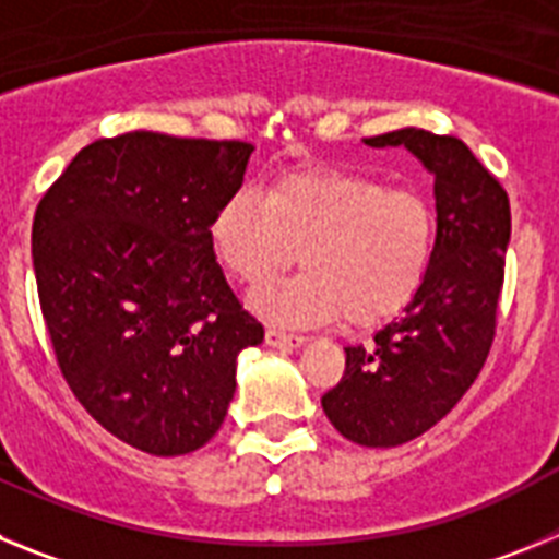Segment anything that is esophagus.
I'll list each match as a JSON object with an SVG mask.
<instances>
[{"label":"esophagus","mask_w":559,"mask_h":559,"mask_svg":"<svg viewBox=\"0 0 559 559\" xmlns=\"http://www.w3.org/2000/svg\"><path fill=\"white\" fill-rule=\"evenodd\" d=\"M265 344H269V347H280V349H294V347H302L305 335L285 333V330H280V328H269L265 330Z\"/></svg>","instance_id":"34e87169"}]
</instances>
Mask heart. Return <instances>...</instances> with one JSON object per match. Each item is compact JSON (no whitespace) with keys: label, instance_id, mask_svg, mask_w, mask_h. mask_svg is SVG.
Returning a JSON list of instances; mask_svg holds the SVG:
<instances>
[{"label":"heart","instance_id":"b5f03b06","mask_svg":"<svg viewBox=\"0 0 559 559\" xmlns=\"http://www.w3.org/2000/svg\"><path fill=\"white\" fill-rule=\"evenodd\" d=\"M437 210L414 187L349 167H302L269 190L240 187L212 215L210 243L237 283L257 288L299 263L308 271L257 290L276 322H386L414 302L437 257Z\"/></svg>","mask_w":559,"mask_h":559}]
</instances>
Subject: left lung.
<instances>
[{
	"label": "left lung",
	"mask_w": 559,
	"mask_h": 559,
	"mask_svg": "<svg viewBox=\"0 0 559 559\" xmlns=\"http://www.w3.org/2000/svg\"><path fill=\"white\" fill-rule=\"evenodd\" d=\"M406 145L433 173L437 257L406 313L347 347L341 380L322 397L341 437L367 448L412 442L445 417L490 355L510 243V199L501 181L456 136L400 128L364 140Z\"/></svg>",
	"instance_id": "obj_1"
}]
</instances>
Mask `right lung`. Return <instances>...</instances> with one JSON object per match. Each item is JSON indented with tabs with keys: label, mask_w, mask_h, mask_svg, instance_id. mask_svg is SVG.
<instances>
[{
	"label": "right lung",
	"mask_w": 559,
	"mask_h": 559,
	"mask_svg": "<svg viewBox=\"0 0 559 559\" xmlns=\"http://www.w3.org/2000/svg\"><path fill=\"white\" fill-rule=\"evenodd\" d=\"M251 151L120 133L83 147L36 206L33 269L58 369L136 451L206 445L235 397L237 353L263 341L210 243Z\"/></svg>",
	"instance_id": "obj_1"
}]
</instances>
